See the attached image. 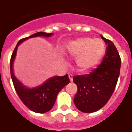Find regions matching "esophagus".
<instances>
[{
  "mask_svg": "<svg viewBox=\"0 0 132 132\" xmlns=\"http://www.w3.org/2000/svg\"><path fill=\"white\" fill-rule=\"evenodd\" d=\"M68 77H69V79H70V82H72V75H68Z\"/></svg>",
  "mask_w": 132,
  "mask_h": 132,
  "instance_id": "esophagus-1",
  "label": "esophagus"
}]
</instances>
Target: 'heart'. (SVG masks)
I'll list each match as a JSON object with an SVG mask.
<instances>
[{
  "instance_id": "b5f03b06",
  "label": "heart",
  "mask_w": 132,
  "mask_h": 132,
  "mask_svg": "<svg viewBox=\"0 0 132 132\" xmlns=\"http://www.w3.org/2000/svg\"><path fill=\"white\" fill-rule=\"evenodd\" d=\"M105 51V44L100 39L80 38L73 40L67 46L68 55L75 59L77 68L88 72L98 64Z\"/></svg>"
}]
</instances>
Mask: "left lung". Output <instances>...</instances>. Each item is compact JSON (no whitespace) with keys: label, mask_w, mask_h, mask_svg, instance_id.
<instances>
[{"label":"left lung","mask_w":132,"mask_h":132,"mask_svg":"<svg viewBox=\"0 0 132 132\" xmlns=\"http://www.w3.org/2000/svg\"><path fill=\"white\" fill-rule=\"evenodd\" d=\"M101 37L107 45L102 62L89 74L73 77L77 86L74 103L84 113L94 112L106 104L114 91L120 74L121 60L117 48L112 41L101 35Z\"/></svg>","instance_id":"left-lung-1"}]
</instances>
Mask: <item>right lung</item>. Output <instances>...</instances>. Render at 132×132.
Instances as JSON below:
<instances>
[{
  "label": "right lung",
  "instance_id": "add662e5",
  "mask_svg": "<svg viewBox=\"0 0 132 132\" xmlns=\"http://www.w3.org/2000/svg\"><path fill=\"white\" fill-rule=\"evenodd\" d=\"M53 35V33L47 34L44 32H38L23 38L18 42L14 48L10 61V72L15 90L18 95L28 108L36 113L47 112L53 107L58 93L64 86L70 83L68 75L63 77L54 76L48 79L42 84L34 88H28L15 76L13 73V62L15 60L18 46L24 41L32 38L45 37L48 38Z\"/></svg>",
  "mask_w": 132,
  "mask_h": 132
}]
</instances>
